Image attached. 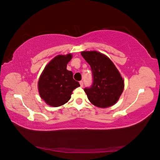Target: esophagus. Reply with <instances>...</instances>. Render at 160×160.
I'll use <instances>...</instances> for the list:
<instances>
[{"instance_id": "esophagus-1", "label": "esophagus", "mask_w": 160, "mask_h": 160, "mask_svg": "<svg viewBox=\"0 0 160 160\" xmlns=\"http://www.w3.org/2000/svg\"><path fill=\"white\" fill-rule=\"evenodd\" d=\"M80 87H81V88L83 87V85H84V84H83L82 81H80Z\"/></svg>"}]
</instances>
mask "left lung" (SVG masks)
<instances>
[{
	"mask_svg": "<svg viewBox=\"0 0 160 160\" xmlns=\"http://www.w3.org/2000/svg\"><path fill=\"white\" fill-rule=\"evenodd\" d=\"M82 56L90 65L92 84L84 91L90 102L99 108L110 107L116 103L124 89V81L113 62L97 51H84Z\"/></svg>",
	"mask_w": 160,
	"mask_h": 160,
	"instance_id": "left-lung-1",
	"label": "left lung"
}]
</instances>
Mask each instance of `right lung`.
Wrapping results in <instances>:
<instances>
[{"instance_id": "obj_1", "label": "right lung", "mask_w": 160, "mask_h": 160, "mask_svg": "<svg viewBox=\"0 0 160 160\" xmlns=\"http://www.w3.org/2000/svg\"><path fill=\"white\" fill-rule=\"evenodd\" d=\"M72 55H58L50 61L38 81L40 95L48 105L59 107L70 99L72 90L80 86L73 79V74L67 70Z\"/></svg>"}]
</instances>
